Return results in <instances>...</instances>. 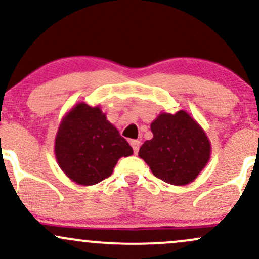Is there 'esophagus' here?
I'll return each instance as SVG.
<instances>
[{
	"mask_svg": "<svg viewBox=\"0 0 259 259\" xmlns=\"http://www.w3.org/2000/svg\"><path fill=\"white\" fill-rule=\"evenodd\" d=\"M130 145L133 146V150H134L135 155H138L139 149H140V141H139V140H132V141H130Z\"/></svg>",
	"mask_w": 259,
	"mask_h": 259,
	"instance_id": "obj_1",
	"label": "esophagus"
}]
</instances>
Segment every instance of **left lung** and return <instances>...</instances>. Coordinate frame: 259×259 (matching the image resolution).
Listing matches in <instances>:
<instances>
[{
	"label": "left lung",
	"instance_id": "1",
	"mask_svg": "<svg viewBox=\"0 0 259 259\" xmlns=\"http://www.w3.org/2000/svg\"><path fill=\"white\" fill-rule=\"evenodd\" d=\"M153 138L146 140L139 156L153 176L173 186L192 183L208 164L211 144L203 127L186 110L160 113L151 123Z\"/></svg>",
	"mask_w": 259,
	"mask_h": 259
}]
</instances>
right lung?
I'll list each match as a JSON object with an SVG mask.
<instances>
[{
	"label": "right lung",
	"mask_w": 259,
	"mask_h": 259,
	"mask_svg": "<svg viewBox=\"0 0 259 259\" xmlns=\"http://www.w3.org/2000/svg\"><path fill=\"white\" fill-rule=\"evenodd\" d=\"M54 152L71 181L93 186L109 177L119 158L133 155V149L99 106L79 102L61 119Z\"/></svg>",
	"instance_id": "obj_1"
}]
</instances>
